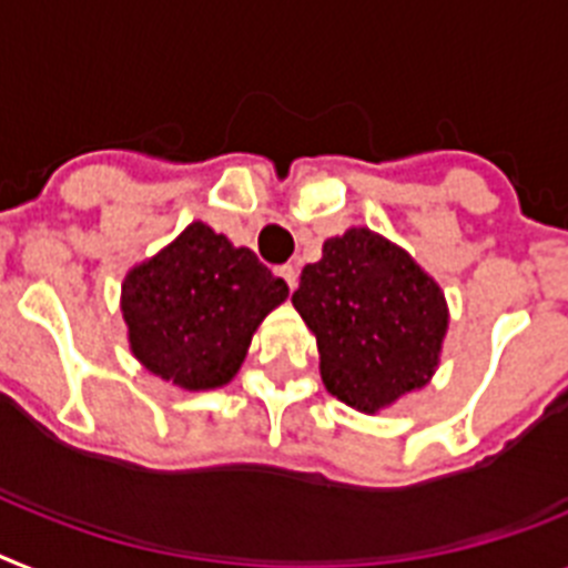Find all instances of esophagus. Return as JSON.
Wrapping results in <instances>:
<instances>
[{
	"mask_svg": "<svg viewBox=\"0 0 568 568\" xmlns=\"http://www.w3.org/2000/svg\"><path fill=\"white\" fill-rule=\"evenodd\" d=\"M280 276H283L285 280V285H288V288H297V268H294V265H283V268H280Z\"/></svg>",
	"mask_w": 568,
	"mask_h": 568,
	"instance_id": "obj_1",
	"label": "esophagus"
}]
</instances>
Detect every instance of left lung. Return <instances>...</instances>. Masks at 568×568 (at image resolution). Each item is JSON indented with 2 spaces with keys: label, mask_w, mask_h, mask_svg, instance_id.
Returning <instances> with one entry per match:
<instances>
[{
  "label": "left lung",
  "mask_w": 568,
  "mask_h": 568,
  "mask_svg": "<svg viewBox=\"0 0 568 568\" xmlns=\"http://www.w3.org/2000/svg\"><path fill=\"white\" fill-rule=\"evenodd\" d=\"M292 303L317 341L323 387L346 407L375 416L436 375L445 292L387 236L357 225L323 242Z\"/></svg>",
  "instance_id": "1"
}]
</instances>
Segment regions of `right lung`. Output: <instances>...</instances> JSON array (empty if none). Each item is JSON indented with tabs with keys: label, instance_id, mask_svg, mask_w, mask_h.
I'll list each match as a JSON object with an SVG mask.
<instances>
[{
	"label": "right lung",
	"instance_id": "obj_1",
	"mask_svg": "<svg viewBox=\"0 0 568 568\" xmlns=\"http://www.w3.org/2000/svg\"><path fill=\"white\" fill-rule=\"evenodd\" d=\"M285 297L288 285L251 247L190 222L126 271L121 314L138 364L184 393H204L231 384L260 323Z\"/></svg>",
	"mask_w": 568,
	"mask_h": 568
}]
</instances>
